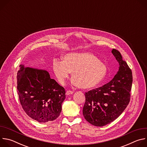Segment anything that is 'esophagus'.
<instances>
[{
  "instance_id": "obj_1",
  "label": "esophagus",
  "mask_w": 147,
  "mask_h": 147,
  "mask_svg": "<svg viewBox=\"0 0 147 147\" xmlns=\"http://www.w3.org/2000/svg\"><path fill=\"white\" fill-rule=\"evenodd\" d=\"M73 94V92L72 91H67L66 92V95H70Z\"/></svg>"
}]
</instances>
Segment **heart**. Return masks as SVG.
<instances>
[{"label": "heart", "mask_w": 147, "mask_h": 147, "mask_svg": "<svg viewBox=\"0 0 147 147\" xmlns=\"http://www.w3.org/2000/svg\"><path fill=\"white\" fill-rule=\"evenodd\" d=\"M53 70L60 84L64 85L72 73L73 85L84 90L97 87L107 74V66L89 52L68 53L63 57L62 61L55 60Z\"/></svg>", "instance_id": "obj_1"}]
</instances>
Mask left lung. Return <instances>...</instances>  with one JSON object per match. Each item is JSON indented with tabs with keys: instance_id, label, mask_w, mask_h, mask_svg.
<instances>
[{
	"instance_id": "1",
	"label": "left lung",
	"mask_w": 147,
	"mask_h": 147,
	"mask_svg": "<svg viewBox=\"0 0 147 147\" xmlns=\"http://www.w3.org/2000/svg\"><path fill=\"white\" fill-rule=\"evenodd\" d=\"M112 53L119 65L117 74L107 84L85 94L83 116L88 122L98 127L116 119L126 108L130 99L132 71L117 50L113 49Z\"/></svg>"
}]
</instances>
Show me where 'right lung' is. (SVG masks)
I'll list each match as a JSON object with an SVG mask.
<instances>
[{
    "instance_id": "right-lung-1",
    "label": "right lung",
    "mask_w": 147,
    "mask_h": 147,
    "mask_svg": "<svg viewBox=\"0 0 147 147\" xmlns=\"http://www.w3.org/2000/svg\"><path fill=\"white\" fill-rule=\"evenodd\" d=\"M17 79L20 102L28 116L39 123L59 117L66 92L47 71L20 65Z\"/></svg>"
}]
</instances>
